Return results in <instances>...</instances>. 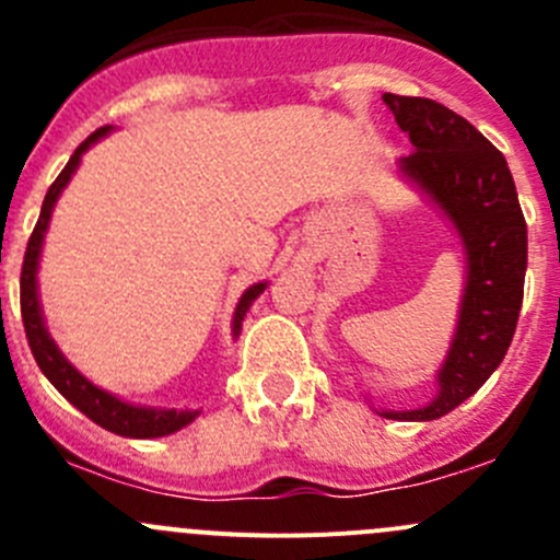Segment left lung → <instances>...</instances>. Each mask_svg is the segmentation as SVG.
<instances>
[{
    "mask_svg": "<svg viewBox=\"0 0 560 560\" xmlns=\"http://www.w3.org/2000/svg\"><path fill=\"white\" fill-rule=\"evenodd\" d=\"M409 135L400 173L455 224L468 276L457 330L439 369V393L422 409L380 411L387 420H439L471 398L504 360L523 306L528 233L504 154L477 127L436 100L385 94Z\"/></svg>",
    "mask_w": 560,
    "mask_h": 560,
    "instance_id": "8db88e82",
    "label": "left lung"
}]
</instances>
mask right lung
<instances>
[{
  "label": "right lung",
  "mask_w": 560,
  "mask_h": 560,
  "mask_svg": "<svg viewBox=\"0 0 560 560\" xmlns=\"http://www.w3.org/2000/svg\"><path fill=\"white\" fill-rule=\"evenodd\" d=\"M110 132V127H100L97 132L89 135L81 145L75 149V154L70 156V162L65 165V171L59 173V178L50 184L48 195L43 200V211H39V219L32 230V238L26 244V254H24V268H21V316H24V330H26V341H30L32 354H35L39 371L48 376V382L70 400L75 409H81L83 415L89 417L92 422L103 425L105 431L118 433V436L127 439H156V436H171V433L180 431L184 425H189L200 411H175V409H151V406H135L127 404V400L116 398V395L105 393L97 385L86 380L81 371L75 369L72 363H67L65 354L59 352V347L54 343L50 332L45 330L43 322V312H39V301H37V262H39V252H43V238L45 230H48L50 213H54L56 200H59L61 189L70 184L72 173L78 171L81 165V156L89 145L97 143L100 138ZM268 287V281H259V284H252L248 290L241 295L238 308H235L233 316V336L241 332V322L248 312L254 301L262 295V290Z\"/></svg>",
  "instance_id": "add662e5"
}]
</instances>
